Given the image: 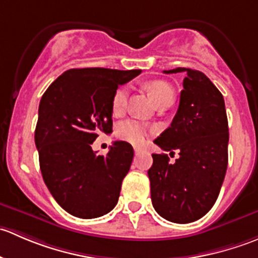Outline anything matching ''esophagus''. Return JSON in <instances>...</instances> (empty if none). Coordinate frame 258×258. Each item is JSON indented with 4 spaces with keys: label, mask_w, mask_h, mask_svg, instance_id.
<instances>
[{
    "label": "esophagus",
    "mask_w": 258,
    "mask_h": 258,
    "mask_svg": "<svg viewBox=\"0 0 258 258\" xmlns=\"http://www.w3.org/2000/svg\"><path fill=\"white\" fill-rule=\"evenodd\" d=\"M134 150H135V153H136V155H137V153H140V152H141V151H142V148H141V147H139V146H135V147H134Z\"/></svg>",
    "instance_id": "obj_1"
}]
</instances>
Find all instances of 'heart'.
Listing matches in <instances>:
<instances>
[{"mask_svg": "<svg viewBox=\"0 0 258 258\" xmlns=\"http://www.w3.org/2000/svg\"><path fill=\"white\" fill-rule=\"evenodd\" d=\"M151 97L157 106L166 102H173L175 100V90L168 82L162 80H153L146 85ZM128 98L127 87H118L112 98V111L118 114L124 110ZM148 128L141 122L136 119H126L117 126V136L123 141L134 145H142L147 137Z\"/></svg>", "mask_w": 258, "mask_h": 258, "instance_id": "b5f03b06", "label": "heart"}]
</instances>
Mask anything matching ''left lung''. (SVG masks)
I'll return each instance as SVG.
<instances>
[{"instance_id": "1", "label": "left lung", "mask_w": 258, "mask_h": 258, "mask_svg": "<svg viewBox=\"0 0 258 258\" xmlns=\"http://www.w3.org/2000/svg\"><path fill=\"white\" fill-rule=\"evenodd\" d=\"M163 72H183L186 77L172 123L153 142L163 151H177L179 157L170 162L165 153H153L151 200L161 217L188 223L212 209L225 179L227 114L222 93L201 71L177 67Z\"/></svg>"}]
</instances>
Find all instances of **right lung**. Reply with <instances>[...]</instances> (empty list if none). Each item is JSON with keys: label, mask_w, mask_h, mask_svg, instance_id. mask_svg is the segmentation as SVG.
Instances as JSON below:
<instances>
[{"label": "right lung", "mask_w": 258, "mask_h": 258, "mask_svg": "<svg viewBox=\"0 0 258 258\" xmlns=\"http://www.w3.org/2000/svg\"><path fill=\"white\" fill-rule=\"evenodd\" d=\"M141 70L72 69L57 77L38 107L35 144L46 186L64 211L80 218L106 215L117 205L134 148L114 141L106 156L91 145L112 132V98Z\"/></svg>", "instance_id": "obj_1"}]
</instances>
